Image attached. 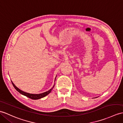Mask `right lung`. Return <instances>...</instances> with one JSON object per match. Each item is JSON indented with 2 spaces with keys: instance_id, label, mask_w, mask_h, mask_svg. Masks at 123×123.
Segmentation results:
<instances>
[{
  "instance_id": "obj_1",
  "label": "right lung",
  "mask_w": 123,
  "mask_h": 123,
  "mask_svg": "<svg viewBox=\"0 0 123 123\" xmlns=\"http://www.w3.org/2000/svg\"><path fill=\"white\" fill-rule=\"evenodd\" d=\"M11 82H12V84L13 85V87H15V89L17 91H18V92H19L20 94H22V95H24L25 96L28 97V98H30L31 99H40V98H44V96L48 95V94L51 92V91H52V90L53 89L54 86H55V85H54V86L52 88H51V89H50V90H49L48 91H47V92H45L42 93H41V94H30V93H26V92H24V91L20 90L19 89V88H18V87H16V86H15V85L13 83L12 81H11Z\"/></svg>"
}]
</instances>
